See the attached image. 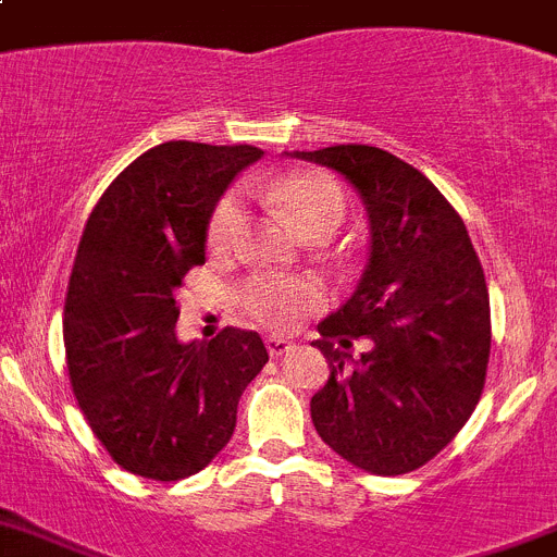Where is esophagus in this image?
Returning <instances> with one entry per match:
<instances>
[{"instance_id": "1", "label": "esophagus", "mask_w": 557, "mask_h": 557, "mask_svg": "<svg viewBox=\"0 0 557 557\" xmlns=\"http://www.w3.org/2000/svg\"><path fill=\"white\" fill-rule=\"evenodd\" d=\"M264 345H268V354L273 356V359H278V356L289 354V350L295 348L293 342L284 339V336H268V339H264Z\"/></svg>"}]
</instances>
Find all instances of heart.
I'll return each instance as SVG.
<instances>
[{
    "label": "heart",
    "instance_id": "obj_1",
    "mask_svg": "<svg viewBox=\"0 0 557 557\" xmlns=\"http://www.w3.org/2000/svg\"><path fill=\"white\" fill-rule=\"evenodd\" d=\"M259 193L282 201L289 209L295 226L304 234L334 232L345 218L342 187L323 171H298L287 176H270L253 182ZM245 226V201L239 190H228L215 203L207 226V243L212 251H232ZM243 309L257 323L275 331H287L300 318L320 309L325 300L323 284L304 275L259 273L239 289Z\"/></svg>",
    "mask_w": 557,
    "mask_h": 557
}]
</instances>
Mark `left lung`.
Listing matches in <instances>:
<instances>
[{
  "mask_svg": "<svg viewBox=\"0 0 557 557\" xmlns=\"http://www.w3.org/2000/svg\"><path fill=\"white\" fill-rule=\"evenodd\" d=\"M298 157L361 193L370 264L354 298L318 325L331 379L312 397L320 438L372 475H406L450 445L486 384L492 309L467 226L431 178L375 146ZM371 348L354 368L347 348Z\"/></svg>",
  "mask_w": 557,
  "mask_h": 557,
  "instance_id": "8db88e82",
  "label": "left lung"
}]
</instances>
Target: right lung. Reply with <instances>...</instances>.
Segmentation results:
<instances>
[{
	"instance_id": "1",
	"label": "right lung",
	"mask_w": 557,
	"mask_h": 557,
	"mask_svg": "<svg viewBox=\"0 0 557 557\" xmlns=\"http://www.w3.org/2000/svg\"><path fill=\"white\" fill-rule=\"evenodd\" d=\"M257 146L168 140L126 165L90 212L63 309L71 389L121 469L196 475L226 447L239 395L268 364L257 331L176 339V293L203 264L218 198Z\"/></svg>"
}]
</instances>
